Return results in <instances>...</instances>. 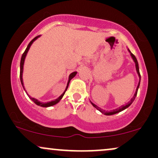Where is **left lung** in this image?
Returning <instances> with one entry per match:
<instances>
[{
  "label": "left lung",
  "instance_id": "obj_1",
  "mask_svg": "<svg viewBox=\"0 0 158 158\" xmlns=\"http://www.w3.org/2000/svg\"><path fill=\"white\" fill-rule=\"evenodd\" d=\"M128 52H130V55H131V58H132V59H133V61H135V63L136 70H137V74H138V77H139V82H138V85H137V89H136L135 94V95H134V97L131 98V100H130L129 102H128V103H127V104H126V105H123V106H120V107H119V108H116V109H114V110H110V111H106V110H105L102 109V108H99V107H98V106H97V105L94 104V103L92 102L91 101H90V103H91V104H92V106H93L94 107V108H97V109L98 110H99V111H100L101 113L103 114H105V115H108V116H109V115H113V114H117V113H119V112H121V111H122V110H123L126 109L127 108H128V107H129L130 106H131V105L132 104V102H133L134 101H135V99L136 97H137V90H138V88H139V83H140V74H139V65H138V62H137V59H136L135 56L134 55V54H132V53H131V51H130V50H129V49H128Z\"/></svg>",
  "mask_w": 158,
  "mask_h": 158
}]
</instances>
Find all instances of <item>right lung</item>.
<instances>
[{"mask_svg": "<svg viewBox=\"0 0 158 158\" xmlns=\"http://www.w3.org/2000/svg\"><path fill=\"white\" fill-rule=\"evenodd\" d=\"M40 36H41V35H38V36H36L35 38H34V39H32V41H30V43H29L28 46H27V48H26V50H25L24 52H23V53L22 54V56H21V63H20V79H21V85H22V86H23V89H24V87H23V78H22V76H23V64H24V60H25V58H26V56H27V52H28L29 50H30V47H31V45H32V43H33L34 41H35V40L38 39V38H39ZM77 72H76V71H75V72H73V73H71L70 74V76H69V78H68V84H67L66 88H65L64 91L63 92V94H61V95L60 96V97H59L57 98V99H54V100H52V101H50V102H40V101L38 100V99H35V98H32V97H30V95H29V94L27 93V91H26V90H25V91H26V93H27V95H28V97H30V99H31V100L33 101V102H35V104L37 105V106H41V107H44V108H48V107L52 106H54V105L57 104V103L59 102V101H60L61 99H62L63 96L64 95L65 92H66L67 89H68V85H69V83H70V80H71V79H73V78L74 77H75L76 75H77ZM24 90H25V89H24Z\"/></svg>", "mask_w": 158, "mask_h": 158, "instance_id": "obj_1", "label": "right lung"}]
</instances>
